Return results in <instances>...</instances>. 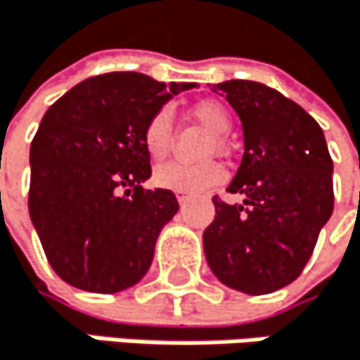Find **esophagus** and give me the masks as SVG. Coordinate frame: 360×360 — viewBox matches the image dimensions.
Here are the masks:
<instances>
[{
  "label": "esophagus",
  "instance_id": "esophagus-1",
  "mask_svg": "<svg viewBox=\"0 0 360 360\" xmlns=\"http://www.w3.org/2000/svg\"><path fill=\"white\" fill-rule=\"evenodd\" d=\"M176 200H179V205H186V202L190 200V196H188V194H181V192H176Z\"/></svg>",
  "mask_w": 360,
  "mask_h": 360
}]
</instances>
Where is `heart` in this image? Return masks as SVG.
Instances as JSON below:
<instances>
[{
	"mask_svg": "<svg viewBox=\"0 0 360 360\" xmlns=\"http://www.w3.org/2000/svg\"><path fill=\"white\" fill-rule=\"evenodd\" d=\"M192 115L215 134H226L230 130V112L217 100H202L192 106ZM145 147L153 160H164L172 149V115L168 108H160L145 125ZM226 141L221 136L211 143V151H221ZM224 179V170L217 162H166L155 168L153 181L160 188L181 192V194H198Z\"/></svg>",
	"mask_w": 360,
	"mask_h": 360,
	"instance_id": "heart-1",
	"label": "heart"
}]
</instances>
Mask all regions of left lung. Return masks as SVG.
I'll use <instances>...</instances> for the list:
<instances>
[{
  "label": "left lung",
  "instance_id": "1",
  "mask_svg": "<svg viewBox=\"0 0 360 360\" xmlns=\"http://www.w3.org/2000/svg\"><path fill=\"white\" fill-rule=\"evenodd\" d=\"M243 127L241 166L228 186L243 205L213 198L202 245L213 275L245 295H269L301 275L333 213V160L316 119L254 81L213 87Z\"/></svg>",
  "mask_w": 360,
  "mask_h": 360
}]
</instances>
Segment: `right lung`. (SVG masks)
I'll list each match as a JSON object with an SVG mask.
<instances>
[{
  "instance_id": "add662e5",
  "label": "right lung",
  "mask_w": 360,
  "mask_h": 360,
  "mask_svg": "<svg viewBox=\"0 0 360 360\" xmlns=\"http://www.w3.org/2000/svg\"><path fill=\"white\" fill-rule=\"evenodd\" d=\"M192 87L110 72L72 87L44 112L30 149V217L70 286L112 295L149 271L179 202L170 190H143L151 176L145 125Z\"/></svg>"
}]
</instances>
